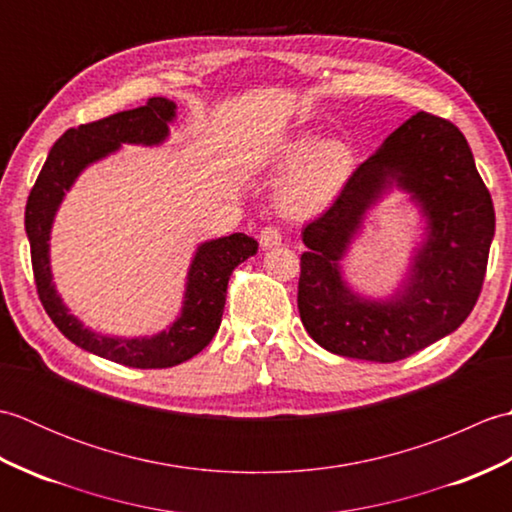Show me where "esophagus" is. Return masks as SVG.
Wrapping results in <instances>:
<instances>
[{"instance_id": "1", "label": "esophagus", "mask_w": 512, "mask_h": 512, "mask_svg": "<svg viewBox=\"0 0 512 512\" xmlns=\"http://www.w3.org/2000/svg\"><path fill=\"white\" fill-rule=\"evenodd\" d=\"M259 244H262L264 248H273V246L281 244V233H279V228H275V226H266V228H262V233H259Z\"/></svg>"}]
</instances>
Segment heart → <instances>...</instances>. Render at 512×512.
I'll return each mask as SVG.
<instances>
[{"instance_id": "obj_1", "label": "heart", "mask_w": 512, "mask_h": 512, "mask_svg": "<svg viewBox=\"0 0 512 512\" xmlns=\"http://www.w3.org/2000/svg\"><path fill=\"white\" fill-rule=\"evenodd\" d=\"M270 169L286 176L277 187V206L286 215H312L325 209L347 178L352 176L354 154L343 140H321L297 134L270 160Z\"/></svg>"}]
</instances>
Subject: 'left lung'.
<instances>
[{
    "label": "left lung",
    "instance_id": "left-lung-1",
    "mask_svg": "<svg viewBox=\"0 0 512 512\" xmlns=\"http://www.w3.org/2000/svg\"><path fill=\"white\" fill-rule=\"evenodd\" d=\"M396 186L428 226L406 284L389 300H365L342 279L340 262L364 213ZM495 235L493 200L466 138L453 123L413 114L345 182L339 198L303 228L299 314L325 350L394 363L458 330L484 284Z\"/></svg>",
    "mask_w": 512,
    "mask_h": 512
}]
</instances>
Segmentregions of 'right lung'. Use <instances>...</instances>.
I'll list each match as a JSON object with an SVG mask.
<instances>
[{
	"label": "right lung",
	"mask_w": 512,
	"mask_h": 512,
	"mask_svg": "<svg viewBox=\"0 0 512 512\" xmlns=\"http://www.w3.org/2000/svg\"><path fill=\"white\" fill-rule=\"evenodd\" d=\"M173 118H176V103L156 96L136 110L118 112L101 121L68 129L52 145L26 204L32 273H35L39 299L48 317L65 339L79 345L81 350L136 369L180 365L211 343L222 323L228 279L239 264L257 253L255 239L244 233H233L202 242L189 266L180 317L167 330L154 336H138V339L96 334L70 314L52 284L48 242L54 215L65 198V191H70L85 167L114 154L125 143L147 147L165 143Z\"/></svg>",
	"instance_id": "add662e5"
}]
</instances>
